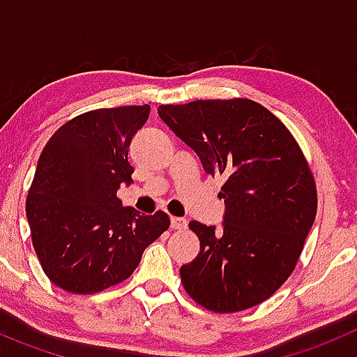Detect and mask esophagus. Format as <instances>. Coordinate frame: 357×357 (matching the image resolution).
Returning a JSON list of instances; mask_svg holds the SVG:
<instances>
[{
    "label": "esophagus",
    "instance_id": "1",
    "mask_svg": "<svg viewBox=\"0 0 357 357\" xmlns=\"http://www.w3.org/2000/svg\"><path fill=\"white\" fill-rule=\"evenodd\" d=\"M185 227H188V220H185V218L172 216V229H175V230H184Z\"/></svg>",
    "mask_w": 357,
    "mask_h": 357
}]
</instances>
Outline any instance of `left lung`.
<instances>
[{
  "mask_svg": "<svg viewBox=\"0 0 357 357\" xmlns=\"http://www.w3.org/2000/svg\"><path fill=\"white\" fill-rule=\"evenodd\" d=\"M159 116L223 175V227L200 222L197 259L181 268L185 293L213 313H236L273 295L295 270L317 216V184L291 132L248 100H197L159 105Z\"/></svg>",
  "mask_w": 357,
  "mask_h": 357,
  "instance_id": "left-lung-1",
  "label": "left lung"
}]
</instances>
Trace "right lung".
Segmentation results:
<instances>
[{
    "label": "right lung",
    "instance_id": "right-lung-1",
    "mask_svg": "<svg viewBox=\"0 0 357 357\" xmlns=\"http://www.w3.org/2000/svg\"><path fill=\"white\" fill-rule=\"evenodd\" d=\"M150 105L84 112L44 146L28 189L26 218L39 263L53 284L93 295L134 273L144 248L169 227L157 211L121 207L119 184H130L128 146Z\"/></svg>",
    "mask_w": 357,
    "mask_h": 357
}]
</instances>
